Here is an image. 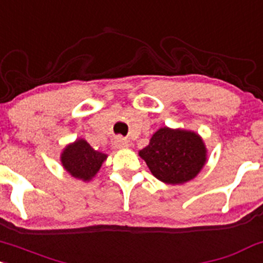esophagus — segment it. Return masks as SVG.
<instances>
[{
    "label": "esophagus",
    "instance_id": "1",
    "mask_svg": "<svg viewBox=\"0 0 263 263\" xmlns=\"http://www.w3.org/2000/svg\"><path fill=\"white\" fill-rule=\"evenodd\" d=\"M129 142L128 140H126V138H122V137H118L116 140V146L118 148H126V147H128Z\"/></svg>",
    "mask_w": 263,
    "mask_h": 263
}]
</instances>
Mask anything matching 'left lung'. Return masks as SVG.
<instances>
[{"mask_svg": "<svg viewBox=\"0 0 263 263\" xmlns=\"http://www.w3.org/2000/svg\"><path fill=\"white\" fill-rule=\"evenodd\" d=\"M140 156L156 178L177 184L192 180L201 171L206 162V148L195 132L164 127L152 136Z\"/></svg>", "mask_w": 263, "mask_h": 263, "instance_id": "1", "label": "left lung"}]
</instances>
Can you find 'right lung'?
<instances>
[{
    "label": "right lung",
    "mask_w": 263,
    "mask_h": 263,
    "mask_svg": "<svg viewBox=\"0 0 263 263\" xmlns=\"http://www.w3.org/2000/svg\"><path fill=\"white\" fill-rule=\"evenodd\" d=\"M106 157L107 156L92 148L85 140H79L66 147L61 161L71 176L88 181L97 174Z\"/></svg>",
    "instance_id": "1"
}]
</instances>
